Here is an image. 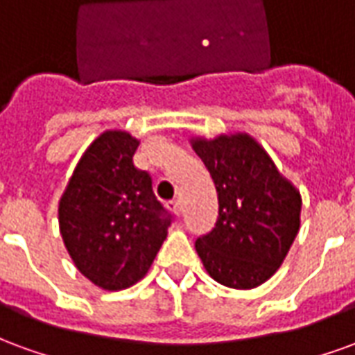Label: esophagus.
I'll return each mask as SVG.
<instances>
[{
	"label": "esophagus",
	"instance_id": "obj_1",
	"mask_svg": "<svg viewBox=\"0 0 355 355\" xmlns=\"http://www.w3.org/2000/svg\"><path fill=\"white\" fill-rule=\"evenodd\" d=\"M169 209H171V211H173V213H175V215L180 216V213H182V203H180V201H178V200L171 201Z\"/></svg>",
	"mask_w": 355,
	"mask_h": 355
}]
</instances>
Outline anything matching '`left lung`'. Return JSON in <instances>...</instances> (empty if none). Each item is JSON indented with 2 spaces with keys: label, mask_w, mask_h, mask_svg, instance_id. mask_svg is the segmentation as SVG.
I'll return each mask as SVG.
<instances>
[{
  "label": "left lung",
  "mask_w": 355,
  "mask_h": 355,
  "mask_svg": "<svg viewBox=\"0 0 355 355\" xmlns=\"http://www.w3.org/2000/svg\"><path fill=\"white\" fill-rule=\"evenodd\" d=\"M213 177L218 218L196 241L207 274L232 289H254L282 266L300 228V192L247 132L193 137Z\"/></svg>",
  "instance_id": "left-lung-1"
}]
</instances>
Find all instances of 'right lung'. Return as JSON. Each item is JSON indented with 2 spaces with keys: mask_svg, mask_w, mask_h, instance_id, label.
Here are the masks:
<instances>
[{
  "mask_svg": "<svg viewBox=\"0 0 355 355\" xmlns=\"http://www.w3.org/2000/svg\"><path fill=\"white\" fill-rule=\"evenodd\" d=\"M139 140L104 131L91 142L58 201L68 254L96 287L121 291L142 279L167 238L171 215L152 177L132 163Z\"/></svg>",
  "mask_w": 355,
  "mask_h": 355,
  "instance_id": "right-lung-1",
  "label": "right lung"
}]
</instances>
